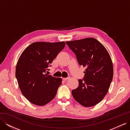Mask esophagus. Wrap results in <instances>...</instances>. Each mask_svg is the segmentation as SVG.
<instances>
[{
    "instance_id": "1",
    "label": "esophagus",
    "mask_w": 130,
    "mask_h": 130,
    "mask_svg": "<svg viewBox=\"0 0 130 130\" xmlns=\"http://www.w3.org/2000/svg\"><path fill=\"white\" fill-rule=\"evenodd\" d=\"M69 79V77H66V78H62V80H64V81H66V80H68Z\"/></svg>"
}]
</instances>
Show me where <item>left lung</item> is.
I'll use <instances>...</instances> for the list:
<instances>
[{
    "instance_id": "8db88e82",
    "label": "left lung",
    "mask_w": 130,
    "mask_h": 130,
    "mask_svg": "<svg viewBox=\"0 0 130 130\" xmlns=\"http://www.w3.org/2000/svg\"><path fill=\"white\" fill-rule=\"evenodd\" d=\"M76 55L78 64L86 68L78 86L72 90L74 99L84 107H92L107 94L113 76L112 61L105 47L94 38L66 42Z\"/></svg>"
}]
</instances>
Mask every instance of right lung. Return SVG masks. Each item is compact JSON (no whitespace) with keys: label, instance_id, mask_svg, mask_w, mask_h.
I'll return each mask as SVG.
<instances>
[{"label":"right lung","instance_id":"1","mask_svg":"<svg viewBox=\"0 0 130 130\" xmlns=\"http://www.w3.org/2000/svg\"><path fill=\"white\" fill-rule=\"evenodd\" d=\"M65 44L64 42H34L19 57L15 77L21 92L31 103L43 106L56 96L61 78L48 75L45 72Z\"/></svg>","mask_w":130,"mask_h":130}]
</instances>
